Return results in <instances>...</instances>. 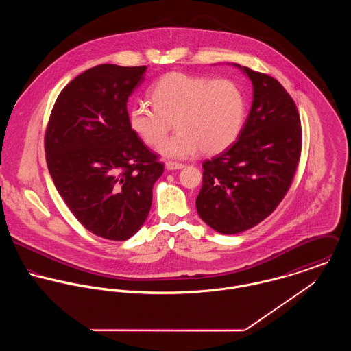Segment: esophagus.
Returning a JSON list of instances; mask_svg holds the SVG:
<instances>
[{
    "instance_id": "1",
    "label": "esophagus",
    "mask_w": 351,
    "mask_h": 351,
    "mask_svg": "<svg viewBox=\"0 0 351 351\" xmlns=\"http://www.w3.org/2000/svg\"><path fill=\"white\" fill-rule=\"evenodd\" d=\"M184 166H185L184 163L174 162V160H167V162H166V169H167V170H180V169H182Z\"/></svg>"
}]
</instances>
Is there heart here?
Segmentation results:
<instances>
[{
	"instance_id": "1",
	"label": "heart",
	"mask_w": 351,
	"mask_h": 351,
	"mask_svg": "<svg viewBox=\"0 0 351 351\" xmlns=\"http://www.w3.org/2000/svg\"><path fill=\"white\" fill-rule=\"evenodd\" d=\"M149 96L152 106L145 102L132 105L128 124L146 146L156 147L174 122L176 134L159 147L165 158L186 159L200 150H227L241 135L246 120V95L230 78L210 80L171 71L152 85Z\"/></svg>"
}]
</instances>
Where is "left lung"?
I'll use <instances>...</instances> for the list:
<instances>
[{"instance_id":"obj_1","label":"left lung","mask_w":351,"mask_h":351,"mask_svg":"<svg viewBox=\"0 0 351 351\" xmlns=\"http://www.w3.org/2000/svg\"><path fill=\"white\" fill-rule=\"evenodd\" d=\"M241 69L252 82L249 117L232 146L202 162L196 199L201 219L224 235L249 230L278 206L292 185L302 142L300 114L284 86Z\"/></svg>"}]
</instances>
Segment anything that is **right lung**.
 Masks as SVG:
<instances>
[{"label": "right lung", "mask_w": 351, "mask_h": 351, "mask_svg": "<svg viewBox=\"0 0 351 351\" xmlns=\"http://www.w3.org/2000/svg\"><path fill=\"white\" fill-rule=\"evenodd\" d=\"M146 69L106 63L80 74L59 93L46 130L56 191L88 231L109 241L141 230L163 173L158 155L128 124L127 101Z\"/></svg>", "instance_id": "obj_1"}]
</instances>
